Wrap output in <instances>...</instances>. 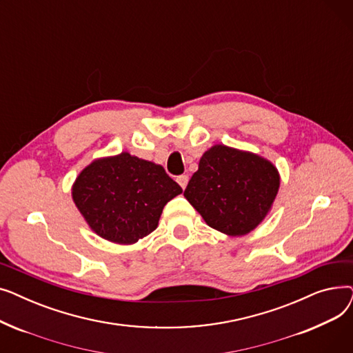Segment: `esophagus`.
<instances>
[{
	"label": "esophagus",
	"instance_id": "esophagus-1",
	"mask_svg": "<svg viewBox=\"0 0 353 353\" xmlns=\"http://www.w3.org/2000/svg\"><path fill=\"white\" fill-rule=\"evenodd\" d=\"M176 180H177V183L180 184L181 189H186L188 183H189V176H188V174H181V176H179Z\"/></svg>",
	"mask_w": 353,
	"mask_h": 353
}]
</instances>
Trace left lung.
<instances>
[{"mask_svg":"<svg viewBox=\"0 0 353 353\" xmlns=\"http://www.w3.org/2000/svg\"><path fill=\"white\" fill-rule=\"evenodd\" d=\"M279 184V173L270 161L217 144L201 156L184 197L210 228L243 236L265 219Z\"/></svg>","mask_w":353,"mask_h":353,"instance_id":"8db88e82","label":"left lung"}]
</instances>
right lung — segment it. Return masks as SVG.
<instances>
[{
    "label": "right lung",
    "instance_id": "right-lung-1",
    "mask_svg": "<svg viewBox=\"0 0 353 353\" xmlns=\"http://www.w3.org/2000/svg\"><path fill=\"white\" fill-rule=\"evenodd\" d=\"M181 192L161 165L121 153L87 165L74 183L72 200L99 236L133 245L157 228L165 203Z\"/></svg>",
    "mask_w": 353,
    "mask_h": 353
}]
</instances>
